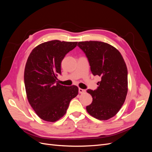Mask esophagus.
I'll return each instance as SVG.
<instances>
[{"label": "esophagus", "mask_w": 152, "mask_h": 152, "mask_svg": "<svg viewBox=\"0 0 152 152\" xmlns=\"http://www.w3.org/2000/svg\"><path fill=\"white\" fill-rule=\"evenodd\" d=\"M86 92V90H84V89H81V88H79V93H80V94H83V93H84Z\"/></svg>", "instance_id": "obj_1"}]
</instances>
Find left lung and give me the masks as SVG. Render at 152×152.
I'll return each mask as SVG.
<instances>
[{
    "label": "left lung",
    "instance_id": "left-lung-1",
    "mask_svg": "<svg viewBox=\"0 0 152 152\" xmlns=\"http://www.w3.org/2000/svg\"><path fill=\"white\" fill-rule=\"evenodd\" d=\"M78 46L88 59L94 75L102 77L98 88L87 92L93 97L86 110L100 121L113 117L123 105L127 93V68L121 54L107 43L99 41L79 42Z\"/></svg>",
    "mask_w": 152,
    "mask_h": 152
}]
</instances>
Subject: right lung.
Instances as JSON below:
<instances>
[{"mask_svg":"<svg viewBox=\"0 0 152 152\" xmlns=\"http://www.w3.org/2000/svg\"><path fill=\"white\" fill-rule=\"evenodd\" d=\"M77 42L54 40L35 48L27 59L24 81L27 98L37 115L42 120L55 122L64 116L70 101L77 96L76 86L58 83L61 63Z\"/></svg>","mask_w":152,"mask_h":152,"instance_id":"obj_1","label":"right lung"}]
</instances>
